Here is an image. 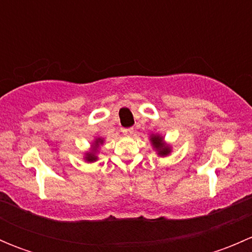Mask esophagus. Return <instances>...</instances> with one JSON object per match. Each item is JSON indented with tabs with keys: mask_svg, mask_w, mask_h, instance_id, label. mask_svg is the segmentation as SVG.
<instances>
[{
	"mask_svg": "<svg viewBox=\"0 0 252 252\" xmlns=\"http://www.w3.org/2000/svg\"><path fill=\"white\" fill-rule=\"evenodd\" d=\"M123 133L124 135H131V134L134 133V129L133 128H126V129H123Z\"/></svg>",
	"mask_w": 252,
	"mask_h": 252,
	"instance_id": "1",
	"label": "esophagus"
}]
</instances>
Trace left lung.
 <instances>
[{
    "instance_id": "obj_1",
    "label": "left lung",
    "mask_w": 252,
    "mask_h": 252,
    "mask_svg": "<svg viewBox=\"0 0 252 252\" xmlns=\"http://www.w3.org/2000/svg\"><path fill=\"white\" fill-rule=\"evenodd\" d=\"M151 142L152 145L156 147L157 151H158V155H161V156H166V155H168L169 152H171V149L164 144L163 139L159 135H152Z\"/></svg>"
}]
</instances>
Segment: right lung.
Masks as SVG:
<instances>
[{"label":"right lung","instance_id":"right-lung-1","mask_svg":"<svg viewBox=\"0 0 252 252\" xmlns=\"http://www.w3.org/2000/svg\"><path fill=\"white\" fill-rule=\"evenodd\" d=\"M102 142H103L102 139H97V140L95 141V144H96V146H97L98 144H102ZM85 158L88 162H93V161H96V159H97V157L95 156V154H94V152H91V154H86Z\"/></svg>","mask_w":252,"mask_h":252}]
</instances>
